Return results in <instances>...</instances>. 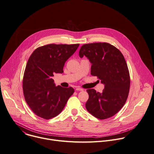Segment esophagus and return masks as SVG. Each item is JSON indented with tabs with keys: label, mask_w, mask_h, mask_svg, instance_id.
Listing matches in <instances>:
<instances>
[{
	"label": "esophagus",
	"mask_w": 154,
	"mask_h": 154,
	"mask_svg": "<svg viewBox=\"0 0 154 154\" xmlns=\"http://www.w3.org/2000/svg\"><path fill=\"white\" fill-rule=\"evenodd\" d=\"M75 90H76V91H83V89L82 88H80V87H77V88H75Z\"/></svg>",
	"instance_id": "obj_1"
}]
</instances>
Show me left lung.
<instances>
[{"label":"left lung","mask_w":154,"mask_h":154,"mask_svg":"<svg viewBox=\"0 0 154 154\" xmlns=\"http://www.w3.org/2000/svg\"><path fill=\"white\" fill-rule=\"evenodd\" d=\"M84 55L91 63V74L104 84L102 93L94 89L87 90L89 98L86 109L97 119L110 118L123 107L128 98L130 76L127 62L118 48L106 42L83 45L79 56L82 58Z\"/></svg>","instance_id":"8db88e82"}]
</instances>
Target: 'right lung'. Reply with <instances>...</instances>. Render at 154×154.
<instances>
[{"mask_svg":"<svg viewBox=\"0 0 154 154\" xmlns=\"http://www.w3.org/2000/svg\"><path fill=\"white\" fill-rule=\"evenodd\" d=\"M79 44H48L36 48L27 61L23 79L24 99L39 117L51 119L61 112L74 92L72 87H56L52 77L63 73L65 62Z\"/></svg>","mask_w":154,"mask_h":154,"instance_id":"right-lung-1","label":"right lung"}]
</instances>
